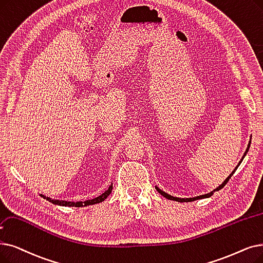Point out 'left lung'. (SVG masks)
<instances>
[{
    "instance_id": "obj_1",
    "label": "left lung",
    "mask_w": 263,
    "mask_h": 263,
    "mask_svg": "<svg viewBox=\"0 0 263 263\" xmlns=\"http://www.w3.org/2000/svg\"><path fill=\"white\" fill-rule=\"evenodd\" d=\"M249 146H250V142L248 143V146H247V149H246V152H245V154H244V156H243V158H242V160L241 161H239V163L237 164V166L235 167V170L238 167V165L241 164V162L243 161V159H244V157L246 156V154H247V152H248V148H249ZM235 170L233 171V172L227 177V179L222 182V184L219 186V187H217L214 191H211L210 193H206V195H203V196H199V197H196V198H186V199H181V198H176V197H173V196H170V195H167L166 192H164V191H162L161 189H159L158 187H156V189L158 190V192L160 193V195H162L164 198H166V199H168V200H173V201H177V202H192V201H196V200H200V199H204V198H210L211 196H213V193L215 192V191H218V190H220L221 188H223L226 185H227V182L229 181V179L231 178V176L233 175V173L235 172Z\"/></svg>"
}]
</instances>
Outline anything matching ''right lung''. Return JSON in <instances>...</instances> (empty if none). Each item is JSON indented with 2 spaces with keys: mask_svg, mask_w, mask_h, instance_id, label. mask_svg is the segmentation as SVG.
Instances as JSON below:
<instances>
[{
  "mask_svg": "<svg viewBox=\"0 0 263 263\" xmlns=\"http://www.w3.org/2000/svg\"><path fill=\"white\" fill-rule=\"evenodd\" d=\"M112 190V185H110L108 187V189L104 192L102 193L101 196L95 198V199H91V200H86L84 202L79 201V202H71V201H62V200H53L51 198H48L46 196L44 195H40L42 198H44L45 200H47L49 202H51L52 204H55V205H62V206H75V208H83V206H87V205H93V204H97V203H100L102 201H104L109 195L110 192Z\"/></svg>",
  "mask_w": 263,
  "mask_h": 263,
  "instance_id": "right-lung-1",
  "label": "right lung"
}]
</instances>
